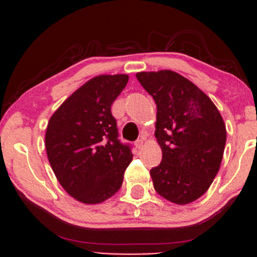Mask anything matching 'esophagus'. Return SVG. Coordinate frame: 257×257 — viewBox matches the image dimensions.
Listing matches in <instances>:
<instances>
[{"label":"esophagus","mask_w":257,"mask_h":257,"mask_svg":"<svg viewBox=\"0 0 257 257\" xmlns=\"http://www.w3.org/2000/svg\"><path fill=\"white\" fill-rule=\"evenodd\" d=\"M144 142H145V139H144V138L138 139V141L136 142V147L138 148V149H142V147H143V145H144Z\"/></svg>","instance_id":"34e87169"}]
</instances>
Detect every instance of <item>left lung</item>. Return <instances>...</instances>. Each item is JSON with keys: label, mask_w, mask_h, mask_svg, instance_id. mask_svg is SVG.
Listing matches in <instances>:
<instances>
[{"label": "left lung", "mask_w": 257, "mask_h": 257, "mask_svg": "<svg viewBox=\"0 0 257 257\" xmlns=\"http://www.w3.org/2000/svg\"><path fill=\"white\" fill-rule=\"evenodd\" d=\"M157 104L155 138L163 152L150 170L160 196L186 205L208 191L220 169L226 126L216 105L193 82L170 69L136 74Z\"/></svg>", "instance_id": "1"}]
</instances>
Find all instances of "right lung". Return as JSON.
I'll list each match as a JSON object with an SVG mask.
<instances>
[{"instance_id": "1", "label": "right lung", "mask_w": 257, "mask_h": 257, "mask_svg": "<svg viewBox=\"0 0 257 257\" xmlns=\"http://www.w3.org/2000/svg\"><path fill=\"white\" fill-rule=\"evenodd\" d=\"M128 74L93 77L72 93L49 118L46 152L62 188L88 205L100 204L120 189L133 154L118 141L113 102Z\"/></svg>"}]
</instances>
